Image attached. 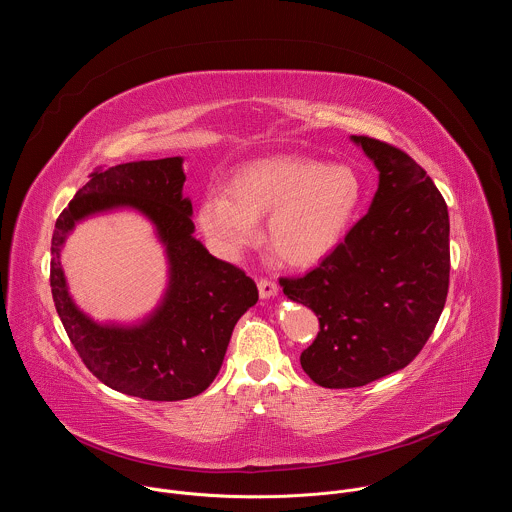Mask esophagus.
I'll list each match as a JSON object with an SVG mask.
<instances>
[{
	"instance_id": "obj_1",
	"label": "esophagus",
	"mask_w": 512,
	"mask_h": 512,
	"mask_svg": "<svg viewBox=\"0 0 512 512\" xmlns=\"http://www.w3.org/2000/svg\"><path fill=\"white\" fill-rule=\"evenodd\" d=\"M257 287H259V296L263 298V300H267V298H273L275 294H277V283L275 281H271V279H259L257 281Z\"/></svg>"
}]
</instances>
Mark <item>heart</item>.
Instances as JSON below:
<instances>
[{
	"mask_svg": "<svg viewBox=\"0 0 512 512\" xmlns=\"http://www.w3.org/2000/svg\"><path fill=\"white\" fill-rule=\"evenodd\" d=\"M364 200V182L352 166L275 156L241 166L225 192H208L196 208L204 237L227 257L257 241L267 218L271 253L294 267L324 259L344 239Z\"/></svg>",
	"mask_w": 512,
	"mask_h": 512,
	"instance_id": "b5f03b06",
	"label": "heart"
}]
</instances>
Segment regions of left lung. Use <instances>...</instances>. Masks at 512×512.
Instances as JSON below:
<instances>
[{
  "label": "left lung",
  "mask_w": 512,
  "mask_h": 512,
  "mask_svg": "<svg viewBox=\"0 0 512 512\" xmlns=\"http://www.w3.org/2000/svg\"><path fill=\"white\" fill-rule=\"evenodd\" d=\"M379 170L369 212L283 294L316 312L320 332L302 352L306 375L326 389L369 385L421 352L450 285V216L427 172L391 143L350 137Z\"/></svg>",
  "instance_id": "1"
}]
</instances>
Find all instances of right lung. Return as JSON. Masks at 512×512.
Instances as JSON below:
<instances>
[{"mask_svg":"<svg viewBox=\"0 0 512 512\" xmlns=\"http://www.w3.org/2000/svg\"><path fill=\"white\" fill-rule=\"evenodd\" d=\"M184 180L182 158L99 166L56 218L50 247L54 306L85 367L107 387L148 401H182L206 391L221 371L235 324L259 300L243 269L212 257L192 237ZM121 205L151 218L171 263L163 304L137 327L97 325L83 315L59 267V249L74 225Z\"/></svg>","mask_w":512,"mask_h":512,"instance_id":"add662e5","label":"right lung"}]
</instances>
